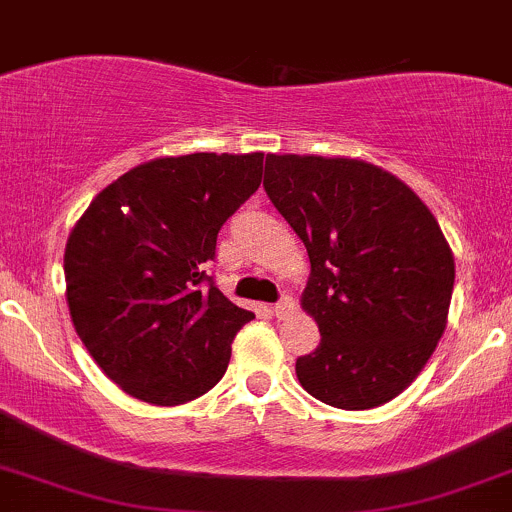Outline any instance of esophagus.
I'll return each mask as SVG.
<instances>
[{
    "label": "esophagus",
    "mask_w": 512,
    "mask_h": 512,
    "mask_svg": "<svg viewBox=\"0 0 512 512\" xmlns=\"http://www.w3.org/2000/svg\"><path fill=\"white\" fill-rule=\"evenodd\" d=\"M294 311V301H292V297H282L277 301V304L272 306V314L277 316V319H282V316H287V314H292Z\"/></svg>",
    "instance_id": "obj_1"
}]
</instances>
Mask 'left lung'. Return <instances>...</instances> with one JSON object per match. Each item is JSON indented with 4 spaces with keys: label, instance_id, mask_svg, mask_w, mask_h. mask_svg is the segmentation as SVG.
I'll return each instance as SVG.
<instances>
[{
    "label": "left lung",
    "instance_id": "left-lung-1",
    "mask_svg": "<svg viewBox=\"0 0 512 512\" xmlns=\"http://www.w3.org/2000/svg\"><path fill=\"white\" fill-rule=\"evenodd\" d=\"M265 191L309 252L301 309L321 343L301 387L338 410L390 402L427 365L449 316L454 255L422 198L380 166L267 154Z\"/></svg>",
    "mask_w": 512,
    "mask_h": 512
}]
</instances>
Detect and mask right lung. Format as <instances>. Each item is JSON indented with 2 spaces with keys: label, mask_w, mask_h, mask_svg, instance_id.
<instances>
[{
  "label": "right lung",
  "mask_w": 512,
  "mask_h": 512,
  "mask_svg": "<svg viewBox=\"0 0 512 512\" xmlns=\"http://www.w3.org/2000/svg\"><path fill=\"white\" fill-rule=\"evenodd\" d=\"M265 154H186L102 188L66 242V299L80 341L127 395L159 407L206 395L255 314L206 274L218 230L262 184Z\"/></svg>",
  "instance_id": "obj_1"
}]
</instances>
